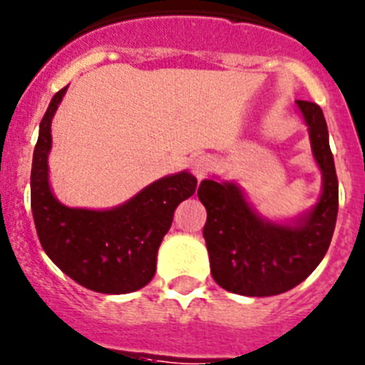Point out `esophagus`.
I'll return each instance as SVG.
<instances>
[{
	"instance_id": "obj_1",
	"label": "esophagus",
	"mask_w": 365,
	"mask_h": 365,
	"mask_svg": "<svg viewBox=\"0 0 365 365\" xmlns=\"http://www.w3.org/2000/svg\"><path fill=\"white\" fill-rule=\"evenodd\" d=\"M210 170H212V160H210L208 157H199V159L193 160L192 172L199 180L205 179V177L210 173Z\"/></svg>"
}]
</instances>
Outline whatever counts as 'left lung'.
<instances>
[{
	"mask_svg": "<svg viewBox=\"0 0 365 365\" xmlns=\"http://www.w3.org/2000/svg\"><path fill=\"white\" fill-rule=\"evenodd\" d=\"M322 172V193L293 222L260 217L235 182L205 179L197 195L208 212L202 235L212 277L226 292L246 297L280 295L312 275L329 248L339 213V179L322 108L297 101Z\"/></svg>",
	"mask_w": 365,
	"mask_h": 365,
	"instance_id": "left-lung-1",
	"label": "left lung"
}]
</instances>
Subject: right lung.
Here are the masks:
<instances>
[{
  "label": "right lung",
  "instance_id": "add662e5",
  "mask_svg": "<svg viewBox=\"0 0 365 365\" xmlns=\"http://www.w3.org/2000/svg\"><path fill=\"white\" fill-rule=\"evenodd\" d=\"M66 88L50 101L39 125L30 173V205L39 242L63 273L86 289L123 295L145 287L155 275L157 250L168 233L173 212L192 197L197 179L190 172L163 177L112 210L68 208L48 182L50 125Z\"/></svg>",
  "mask_w": 365,
  "mask_h": 365
}]
</instances>
